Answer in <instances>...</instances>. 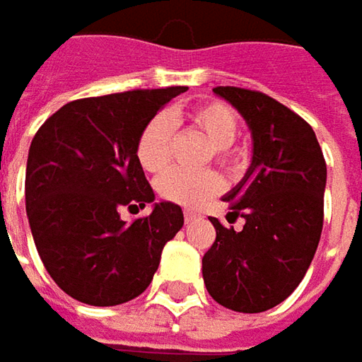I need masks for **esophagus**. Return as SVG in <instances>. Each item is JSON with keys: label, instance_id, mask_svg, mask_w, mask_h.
Returning <instances> with one entry per match:
<instances>
[{"label": "esophagus", "instance_id": "1", "mask_svg": "<svg viewBox=\"0 0 362 362\" xmlns=\"http://www.w3.org/2000/svg\"><path fill=\"white\" fill-rule=\"evenodd\" d=\"M198 216H200V214H198L196 210H190V208H186V210H184V220H186V222H194Z\"/></svg>", "mask_w": 362, "mask_h": 362}]
</instances>
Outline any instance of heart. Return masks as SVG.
I'll list each match as a JSON object with an SVG mask.
<instances>
[{
	"mask_svg": "<svg viewBox=\"0 0 362 362\" xmlns=\"http://www.w3.org/2000/svg\"><path fill=\"white\" fill-rule=\"evenodd\" d=\"M188 122L194 130L200 132L212 144V154L220 164H236L243 152L234 146L240 130V119L236 112L222 102H206L188 112ZM174 140V119L168 114H156L150 119L136 144V156L146 172L158 174L168 168ZM156 192L160 198L180 206L202 204L210 196L222 190V178L214 170L188 174L180 170H170L156 180Z\"/></svg>",
	"mask_w": 362,
	"mask_h": 362,
	"instance_id": "obj_1",
	"label": "heart"
}]
</instances>
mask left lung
<instances>
[{
	"instance_id": "left-lung-1",
	"label": "left lung",
	"mask_w": 362,
	"mask_h": 362,
	"mask_svg": "<svg viewBox=\"0 0 362 362\" xmlns=\"http://www.w3.org/2000/svg\"><path fill=\"white\" fill-rule=\"evenodd\" d=\"M214 94L230 102L252 130V164L224 196L243 230L210 218L216 240L202 258L210 296L236 313L281 305L305 279L325 218L327 162L315 130L274 98L234 86Z\"/></svg>"
}]
</instances>
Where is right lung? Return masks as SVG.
Masks as SVG:
<instances>
[{"instance_id": "1", "label": "right lung", "mask_w": 362, "mask_h": 362, "mask_svg": "<svg viewBox=\"0 0 362 362\" xmlns=\"http://www.w3.org/2000/svg\"><path fill=\"white\" fill-rule=\"evenodd\" d=\"M188 88L130 90L62 106L35 132L25 170V210L45 270L71 298L114 306L142 294L164 244L184 224L182 208L154 202L136 156L140 132Z\"/></svg>"}]
</instances>
